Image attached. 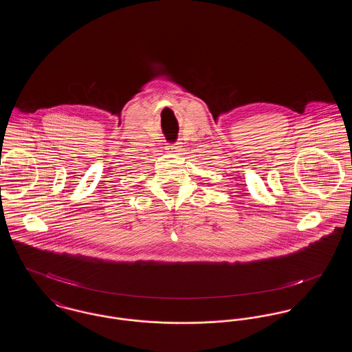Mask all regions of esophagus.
Returning <instances> with one entry per match:
<instances>
[{"label":"esophagus","mask_w":352,"mask_h":352,"mask_svg":"<svg viewBox=\"0 0 352 352\" xmlns=\"http://www.w3.org/2000/svg\"><path fill=\"white\" fill-rule=\"evenodd\" d=\"M168 149V151H171V153H178V151H181L182 146H181L179 144H174V145H170Z\"/></svg>","instance_id":"obj_1"}]
</instances>
